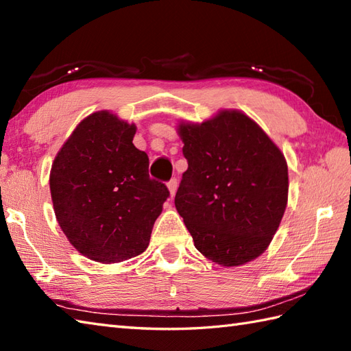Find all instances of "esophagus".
Segmentation results:
<instances>
[{
	"label": "esophagus",
	"instance_id": "esophagus-1",
	"mask_svg": "<svg viewBox=\"0 0 351 351\" xmlns=\"http://www.w3.org/2000/svg\"><path fill=\"white\" fill-rule=\"evenodd\" d=\"M167 186H169L170 195H172V197H173V195L176 194V190H178V181H176V179H175V178L170 179V181L167 182Z\"/></svg>",
	"mask_w": 351,
	"mask_h": 351
}]
</instances>
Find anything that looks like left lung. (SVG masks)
I'll return each mask as SVG.
<instances>
[{
    "instance_id": "obj_1",
    "label": "left lung",
    "mask_w": 351,
    "mask_h": 351,
    "mask_svg": "<svg viewBox=\"0 0 351 351\" xmlns=\"http://www.w3.org/2000/svg\"><path fill=\"white\" fill-rule=\"evenodd\" d=\"M178 133L189 169L175 206L194 247L221 266L257 258L278 230L289 195L287 162L267 134L239 110H221Z\"/></svg>"
}]
</instances>
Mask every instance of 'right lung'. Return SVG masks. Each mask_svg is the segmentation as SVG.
I'll list each match as a JSON object with an SVG mask.
<instances>
[{
  "mask_svg": "<svg viewBox=\"0 0 351 351\" xmlns=\"http://www.w3.org/2000/svg\"><path fill=\"white\" fill-rule=\"evenodd\" d=\"M134 134V124L95 112L53 160L49 184L56 219L71 245L95 262L142 254L170 195L149 178V158L133 145Z\"/></svg>",
  "mask_w": 351,
  "mask_h": 351,
  "instance_id": "right-lung-1",
  "label": "right lung"
}]
</instances>
